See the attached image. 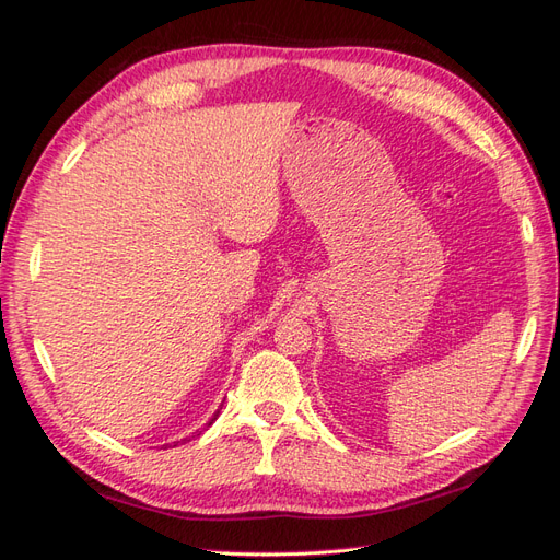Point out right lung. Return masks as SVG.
Here are the masks:
<instances>
[{
  "label": "right lung",
  "instance_id": "1",
  "mask_svg": "<svg viewBox=\"0 0 560 560\" xmlns=\"http://www.w3.org/2000/svg\"><path fill=\"white\" fill-rule=\"evenodd\" d=\"M217 416H219V411H217V413H214V416H212V420H217ZM212 420H210V422H208V425H212Z\"/></svg>",
  "mask_w": 560,
  "mask_h": 560
}]
</instances>
